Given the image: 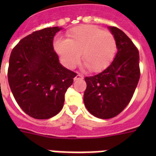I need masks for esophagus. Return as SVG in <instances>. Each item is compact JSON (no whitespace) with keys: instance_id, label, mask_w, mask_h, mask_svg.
Segmentation results:
<instances>
[{"instance_id":"1","label":"esophagus","mask_w":156,"mask_h":156,"mask_svg":"<svg viewBox=\"0 0 156 156\" xmlns=\"http://www.w3.org/2000/svg\"><path fill=\"white\" fill-rule=\"evenodd\" d=\"M83 76L80 73H78L77 75L75 76V78H74V81H77V80H81V79H83Z\"/></svg>"}]
</instances>
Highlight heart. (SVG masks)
Instances as JSON below:
<instances>
[{"label":"heart","instance_id":"heart-1","mask_svg":"<svg viewBox=\"0 0 156 156\" xmlns=\"http://www.w3.org/2000/svg\"><path fill=\"white\" fill-rule=\"evenodd\" d=\"M68 39L58 38L54 49L62 63L73 68L80 60L93 72L104 70L111 64L116 52L114 35L94 25H82L71 29Z\"/></svg>","mask_w":156,"mask_h":156}]
</instances>
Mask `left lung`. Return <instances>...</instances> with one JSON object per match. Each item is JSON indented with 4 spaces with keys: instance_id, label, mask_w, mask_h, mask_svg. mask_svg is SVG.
<instances>
[{
    "instance_id": "1",
    "label": "left lung",
    "mask_w": 156,
    "mask_h": 156,
    "mask_svg": "<svg viewBox=\"0 0 156 156\" xmlns=\"http://www.w3.org/2000/svg\"><path fill=\"white\" fill-rule=\"evenodd\" d=\"M116 42L117 52L101 73L86 77L83 100L90 114L109 119L123 111L133 97L140 78L139 52L131 40L115 27H108Z\"/></svg>"
}]
</instances>
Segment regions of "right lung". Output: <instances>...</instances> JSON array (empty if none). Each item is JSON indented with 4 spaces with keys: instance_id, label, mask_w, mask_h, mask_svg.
<instances>
[{
    "instance_id": "add662e5",
    "label": "right lung",
    "mask_w": 156,
    "mask_h": 156,
    "mask_svg": "<svg viewBox=\"0 0 156 156\" xmlns=\"http://www.w3.org/2000/svg\"><path fill=\"white\" fill-rule=\"evenodd\" d=\"M62 28L47 27L23 38L9 57L8 81L20 108L35 119H48L63 108L65 94L77 73L64 67L53 49Z\"/></svg>"
}]
</instances>
